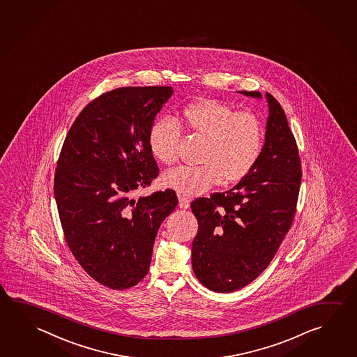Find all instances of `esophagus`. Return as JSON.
I'll return each mask as SVG.
<instances>
[{"instance_id": "esophagus-1", "label": "esophagus", "mask_w": 357, "mask_h": 357, "mask_svg": "<svg viewBox=\"0 0 357 357\" xmlns=\"http://www.w3.org/2000/svg\"><path fill=\"white\" fill-rule=\"evenodd\" d=\"M178 199H179V206H181V208L187 209V208H189V206H190V199H188L184 195H179Z\"/></svg>"}]
</instances>
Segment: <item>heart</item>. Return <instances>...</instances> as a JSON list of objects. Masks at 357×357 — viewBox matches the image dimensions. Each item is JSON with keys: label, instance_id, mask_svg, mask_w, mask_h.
Here are the masks:
<instances>
[{"label": "heart", "instance_id": "obj_1", "mask_svg": "<svg viewBox=\"0 0 357 357\" xmlns=\"http://www.w3.org/2000/svg\"><path fill=\"white\" fill-rule=\"evenodd\" d=\"M189 132L206 139L199 167H178L164 176V184L188 197L206 192L223 181L234 183L247 176L262 151L264 132L259 119L248 112L237 113L212 99L189 104L179 118ZM154 157L170 165L179 157L181 128L174 120L160 119L149 130Z\"/></svg>", "mask_w": 357, "mask_h": 357}]
</instances>
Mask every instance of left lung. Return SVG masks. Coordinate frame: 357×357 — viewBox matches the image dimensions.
Returning a JSON list of instances; mask_svg holds the SVG:
<instances>
[{
	"label": "left lung",
	"mask_w": 357,
	"mask_h": 357,
	"mask_svg": "<svg viewBox=\"0 0 357 357\" xmlns=\"http://www.w3.org/2000/svg\"><path fill=\"white\" fill-rule=\"evenodd\" d=\"M262 99L259 91H239ZM264 144L253 169L237 185L190 204L198 220L192 267L211 291L229 294L256 280L292 225L300 192L301 160L280 102L266 93Z\"/></svg>",
	"instance_id": "1"
}]
</instances>
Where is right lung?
<instances>
[{
    "label": "right lung",
    "mask_w": 357,
    "mask_h": 357,
    "mask_svg": "<svg viewBox=\"0 0 357 357\" xmlns=\"http://www.w3.org/2000/svg\"><path fill=\"white\" fill-rule=\"evenodd\" d=\"M172 86L119 88L89 102L57 160L54 192L70 250L102 286L126 289L144 278L153 245L178 198L167 189L134 199L159 173L149 146Z\"/></svg>",
    "instance_id": "obj_1"
}]
</instances>
